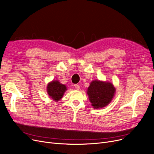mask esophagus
Instances as JSON below:
<instances>
[{
    "label": "esophagus",
    "instance_id": "34e87169",
    "mask_svg": "<svg viewBox=\"0 0 154 154\" xmlns=\"http://www.w3.org/2000/svg\"><path fill=\"white\" fill-rule=\"evenodd\" d=\"M74 87H75L76 89L79 90V89H80V86L78 85V84H75V85H74Z\"/></svg>",
    "mask_w": 154,
    "mask_h": 154
}]
</instances>
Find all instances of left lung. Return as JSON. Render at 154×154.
I'll return each mask as SVG.
<instances>
[{"label": "left lung", "mask_w": 154, "mask_h": 154, "mask_svg": "<svg viewBox=\"0 0 154 154\" xmlns=\"http://www.w3.org/2000/svg\"><path fill=\"white\" fill-rule=\"evenodd\" d=\"M115 88L111 83L99 80L92 81L87 90L91 105L94 109H99L108 105L112 100Z\"/></svg>", "instance_id": "8db88e82"}]
</instances>
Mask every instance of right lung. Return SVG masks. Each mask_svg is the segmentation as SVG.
<instances>
[{"instance_id": "1", "label": "right lung", "mask_w": 154, "mask_h": 154, "mask_svg": "<svg viewBox=\"0 0 154 154\" xmlns=\"http://www.w3.org/2000/svg\"><path fill=\"white\" fill-rule=\"evenodd\" d=\"M47 88L49 96L54 101H58L61 99L67 90L66 86L61 84L57 80L50 82Z\"/></svg>"}]
</instances>
